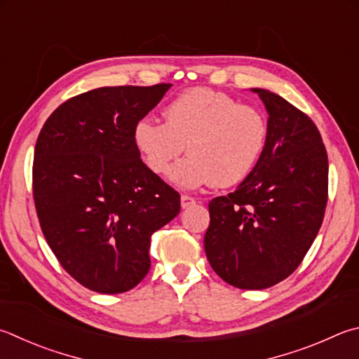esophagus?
Returning <instances> with one entry per match:
<instances>
[{"instance_id":"esophagus-1","label":"esophagus","mask_w":359,"mask_h":359,"mask_svg":"<svg viewBox=\"0 0 359 359\" xmlns=\"http://www.w3.org/2000/svg\"><path fill=\"white\" fill-rule=\"evenodd\" d=\"M194 204H196V201H194V198L187 196V194H184V196L180 198V205H182V208H188V207H191V205H194Z\"/></svg>"}]
</instances>
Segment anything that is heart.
Wrapping results in <instances>:
<instances>
[{"mask_svg": "<svg viewBox=\"0 0 359 359\" xmlns=\"http://www.w3.org/2000/svg\"><path fill=\"white\" fill-rule=\"evenodd\" d=\"M166 122L141 119L133 142L154 174H165L187 147L188 155L169 169L172 185L194 190L210 184L229 188L256 166L266 142V122L256 108L207 88L188 89L165 108Z\"/></svg>", "mask_w": 359, "mask_h": 359, "instance_id": "heart-1", "label": "heart"}]
</instances>
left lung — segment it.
I'll return each instance as SVG.
<instances>
[{"mask_svg":"<svg viewBox=\"0 0 359 359\" xmlns=\"http://www.w3.org/2000/svg\"><path fill=\"white\" fill-rule=\"evenodd\" d=\"M251 90L269 113L264 152L236 191L210 201L204 250L227 284L262 290L290 276L317 237L328 157L308 116L271 90Z\"/></svg>","mask_w":359,"mask_h":359,"instance_id":"left-lung-1","label":"left lung"}]
</instances>
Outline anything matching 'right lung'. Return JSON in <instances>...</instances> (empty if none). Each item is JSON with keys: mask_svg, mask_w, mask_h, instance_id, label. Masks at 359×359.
<instances>
[{"mask_svg": "<svg viewBox=\"0 0 359 359\" xmlns=\"http://www.w3.org/2000/svg\"><path fill=\"white\" fill-rule=\"evenodd\" d=\"M172 84L105 86L57 107L39 133L32 193L47 243L69 275L122 293L151 269V237L180 212L179 193L141 160L133 127Z\"/></svg>", "mask_w": 359, "mask_h": 359, "instance_id": "obj_1", "label": "right lung"}]
</instances>
